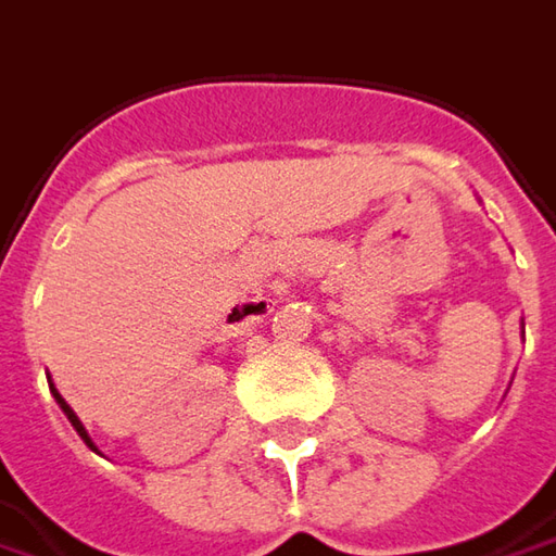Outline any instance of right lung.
Instances as JSON below:
<instances>
[{"label":"right lung","instance_id":"obj_1","mask_svg":"<svg viewBox=\"0 0 556 556\" xmlns=\"http://www.w3.org/2000/svg\"><path fill=\"white\" fill-rule=\"evenodd\" d=\"M52 392H55V389H52ZM55 401H59L61 404V410H64V414H67V420H71V426H74V429H77V432H80V439H84L86 445L92 447V439H89V435H86V429H84V422L77 420V414H74V410H71V407H67V401L61 399L59 392H55Z\"/></svg>","mask_w":556,"mask_h":556}]
</instances>
